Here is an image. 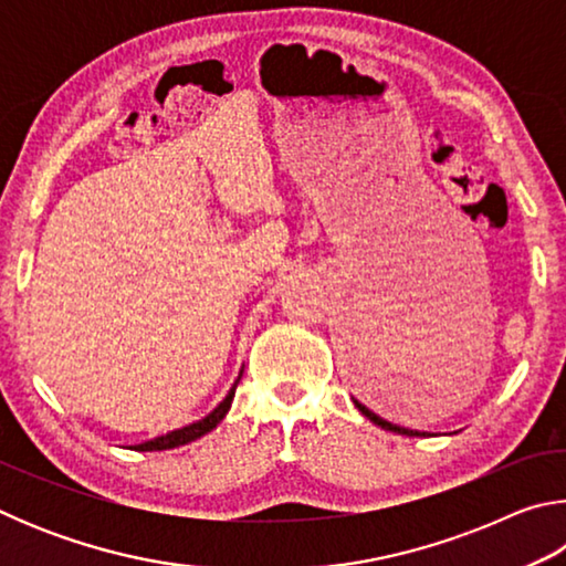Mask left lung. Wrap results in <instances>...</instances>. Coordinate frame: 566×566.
Returning a JSON list of instances; mask_svg holds the SVG:
<instances>
[{"label":"left lung","instance_id":"left-lung-1","mask_svg":"<svg viewBox=\"0 0 566 566\" xmlns=\"http://www.w3.org/2000/svg\"><path fill=\"white\" fill-rule=\"evenodd\" d=\"M397 357H391V352L377 347V344H361L357 347V352L352 354L349 359V371H352V385L354 389L359 391V397H364L369 405L377 407V399H391L401 395V389H411V377L407 371H401V364L395 361ZM354 407H357L364 417L369 421H375L377 427L387 429V432L395 434H405V437H427V432H417V429H407L399 424H391V421L381 419L379 415H375L364 401H359L357 397H352Z\"/></svg>","mask_w":566,"mask_h":566}]
</instances>
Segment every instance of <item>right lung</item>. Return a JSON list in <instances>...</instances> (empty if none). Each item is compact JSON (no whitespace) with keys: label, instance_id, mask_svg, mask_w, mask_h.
Here are the masks:
<instances>
[{"label":"right lung","instance_id":"obj_1","mask_svg":"<svg viewBox=\"0 0 566 566\" xmlns=\"http://www.w3.org/2000/svg\"><path fill=\"white\" fill-rule=\"evenodd\" d=\"M242 371H244V367H242ZM242 371H239V377H237V381L232 385V389L227 391V397L219 401V405L212 411H209L205 419L191 421V424L181 427V429H175V432H167V434H161V437L149 439V442H142V444H137L134 449H137V452H165V449H175V447H181V444H189V442H195V439L212 432V429L219 424V421L227 417L229 407H232V399H234V391H237L239 379H242Z\"/></svg>","mask_w":566,"mask_h":566}]
</instances>
